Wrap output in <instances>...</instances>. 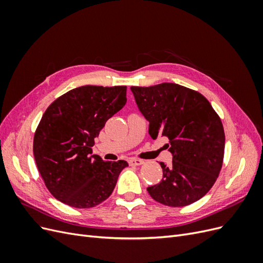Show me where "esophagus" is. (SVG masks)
Returning <instances> with one entry per match:
<instances>
[{
    "label": "esophagus",
    "mask_w": 263,
    "mask_h": 263,
    "mask_svg": "<svg viewBox=\"0 0 263 263\" xmlns=\"http://www.w3.org/2000/svg\"><path fill=\"white\" fill-rule=\"evenodd\" d=\"M128 163L130 165H140L144 163V160H141V159H136V158H130L128 160Z\"/></svg>",
    "instance_id": "1"
}]
</instances>
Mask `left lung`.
Returning a JSON list of instances; mask_svg holds the SVG:
<instances>
[{
    "label": "left lung",
    "instance_id": "1",
    "mask_svg": "<svg viewBox=\"0 0 263 263\" xmlns=\"http://www.w3.org/2000/svg\"><path fill=\"white\" fill-rule=\"evenodd\" d=\"M149 122V135L169 139L171 165L160 162L162 180L147 187L155 201L172 208L192 204L209 192L222 165L225 133L211 103L201 93L176 83L132 86Z\"/></svg>",
    "mask_w": 263,
    "mask_h": 263
}]
</instances>
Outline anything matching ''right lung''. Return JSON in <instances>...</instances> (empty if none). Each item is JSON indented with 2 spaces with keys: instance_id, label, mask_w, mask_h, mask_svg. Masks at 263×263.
I'll list each match as a JSON object with an SVG mask.
<instances>
[{
  "instance_id": "1",
  "label": "right lung",
  "mask_w": 263,
  "mask_h": 263,
  "mask_svg": "<svg viewBox=\"0 0 263 263\" xmlns=\"http://www.w3.org/2000/svg\"><path fill=\"white\" fill-rule=\"evenodd\" d=\"M127 87L84 85L61 95L46 109L33 151L49 192L71 208H94L112 194L128 163L92 155L94 138L126 104Z\"/></svg>"
}]
</instances>
